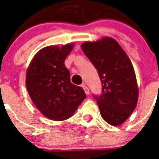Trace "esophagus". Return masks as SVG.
<instances>
[{
    "mask_svg": "<svg viewBox=\"0 0 159 159\" xmlns=\"http://www.w3.org/2000/svg\"><path fill=\"white\" fill-rule=\"evenodd\" d=\"M82 88H83V90H84V92H85V93H86V94L89 95V93H90L89 88H88V87H87L86 85L82 84Z\"/></svg>",
    "mask_w": 159,
    "mask_h": 159,
    "instance_id": "obj_1",
    "label": "esophagus"
}]
</instances>
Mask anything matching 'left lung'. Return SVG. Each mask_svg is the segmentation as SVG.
I'll list each match as a JSON object with an SVG mask.
<instances>
[{
  "instance_id": "8db88e82",
  "label": "left lung",
  "mask_w": 159,
  "mask_h": 159,
  "mask_svg": "<svg viewBox=\"0 0 159 159\" xmlns=\"http://www.w3.org/2000/svg\"><path fill=\"white\" fill-rule=\"evenodd\" d=\"M81 47L102 81V95L96 97L101 116L111 125H120L133 113L139 99V87L129 57L111 37L87 41Z\"/></svg>"
}]
</instances>
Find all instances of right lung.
<instances>
[{"label": "right lung", "mask_w": 159, "mask_h": 159, "mask_svg": "<svg viewBox=\"0 0 159 159\" xmlns=\"http://www.w3.org/2000/svg\"><path fill=\"white\" fill-rule=\"evenodd\" d=\"M73 46L69 43L44 47L34 56L26 71V88L32 102L52 120L72 117L87 97L82 87L71 82L64 64Z\"/></svg>", "instance_id": "1"}]
</instances>
